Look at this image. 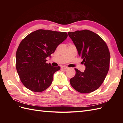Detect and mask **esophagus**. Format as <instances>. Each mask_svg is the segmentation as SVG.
I'll return each instance as SVG.
<instances>
[{
  "mask_svg": "<svg viewBox=\"0 0 123 123\" xmlns=\"http://www.w3.org/2000/svg\"><path fill=\"white\" fill-rule=\"evenodd\" d=\"M62 69H64V70H66V69H68V68L67 67H66V66H62Z\"/></svg>",
  "mask_w": 123,
  "mask_h": 123,
  "instance_id": "1",
  "label": "esophagus"
}]
</instances>
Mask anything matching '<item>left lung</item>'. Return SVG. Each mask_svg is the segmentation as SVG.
<instances>
[{
    "label": "left lung",
    "instance_id": "obj_1",
    "mask_svg": "<svg viewBox=\"0 0 123 123\" xmlns=\"http://www.w3.org/2000/svg\"><path fill=\"white\" fill-rule=\"evenodd\" d=\"M68 35L83 59L84 72L75 69V74L70 79L72 87L80 93H90L100 87L107 74L110 53L106 43L98 34L89 30L68 32Z\"/></svg>",
    "mask_w": 123,
    "mask_h": 123
}]
</instances>
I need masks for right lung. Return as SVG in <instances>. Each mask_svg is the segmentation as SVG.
Masks as SVG:
<instances>
[{"label":"right lung","instance_id":"right-lung-1","mask_svg":"<svg viewBox=\"0 0 123 123\" xmlns=\"http://www.w3.org/2000/svg\"><path fill=\"white\" fill-rule=\"evenodd\" d=\"M67 37L66 32L38 30L21 41L16 51V67L26 88L34 92H42L51 85L54 74L60 67L46 63V59Z\"/></svg>","mask_w":123,"mask_h":123}]
</instances>
